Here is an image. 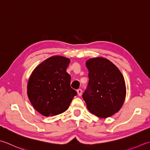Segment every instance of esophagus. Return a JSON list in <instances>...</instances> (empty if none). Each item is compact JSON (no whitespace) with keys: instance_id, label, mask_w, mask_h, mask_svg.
I'll return each mask as SVG.
<instances>
[{"instance_id":"obj_1","label":"esophagus","mask_w":150,"mask_h":150,"mask_svg":"<svg viewBox=\"0 0 150 150\" xmlns=\"http://www.w3.org/2000/svg\"><path fill=\"white\" fill-rule=\"evenodd\" d=\"M77 93H78V94L79 96H81V93H82V90L81 89V88H79V89L77 90Z\"/></svg>"}]
</instances>
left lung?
Instances as JSON below:
<instances>
[{"label": "left lung", "mask_w": 150, "mask_h": 150, "mask_svg": "<svg viewBox=\"0 0 150 150\" xmlns=\"http://www.w3.org/2000/svg\"><path fill=\"white\" fill-rule=\"evenodd\" d=\"M88 83L83 98L91 113L108 118L117 112L123 105L126 94L124 78L119 69L103 57L87 61Z\"/></svg>", "instance_id": "left-lung-1"}]
</instances>
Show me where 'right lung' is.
I'll return each instance as SVG.
<instances>
[{
  "mask_svg": "<svg viewBox=\"0 0 150 150\" xmlns=\"http://www.w3.org/2000/svg\"><path fill=\"white\" fill-rule=\"evenodd\" d=\"M70 62L63 56L50 57L33 70L28 79V98L36 111L45 117L65 112L77 94L66 71Z\"/></svg>",
  "mask_w": 150,
  "mask_h": 150,
  "instance_id": "right-lung-1",
  "label": "right lung"
}]
</instances>
